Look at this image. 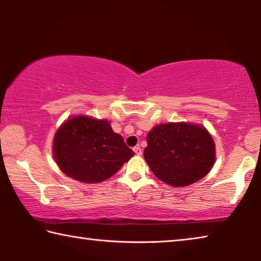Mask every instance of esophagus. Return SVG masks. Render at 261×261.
I'll list each match as a JSON object with an SVG mask.
<instances>
[{
    "instance_id": "esophagus-1",
    "label": "esophagus",
    "mask_w": 261,
    "mask_h": 261,
    "mask_svg": "<svg viewBox=\"0 0 261 261\" xmlns=\"http://www.w3.org/2000/svg\"><path fill=\"white\" fill-rule=\"evenodd\" d=\"M134 152L136 153V155H141V148L139 147V146H136V147H134Z\"/></svg>"
}]
</instances>
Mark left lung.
Segmentation results:
<instances>
[{
	"instance_id": "8db88e82",
	"label": "left lung",
	"mask_w": 261,
	"mask_h": 261,
	"mask_svg": "<svg viewBox=\"0 0 261 261\" xmlns=\"http://www.w3.org/2000/svg\"><path fill=\"white\" fill-rule=\"evenodd\" d=\"M144 158L162 182L187 187L210 173L215 162V144L200 124L163 123L147 134Z\"/></svg>"
}]
</instances>
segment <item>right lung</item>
Masks as SVG:
<instances>
[{"label":"right lung","mask_w":261,"mask_h":261,"mask_svg":"<svg viewBox=\"0 0 261 261\" xmlns=\"http://www.w3.org/2000/svg\"><path fill=\"white\" fill-rule=\"evenodd\" d=\"M53 154L65 175L88 184L112 177L135 155L107 120L86 115L70 117L57 129Z\"/></svg>","instance_id":"right-lung-1"}]
</instances>
